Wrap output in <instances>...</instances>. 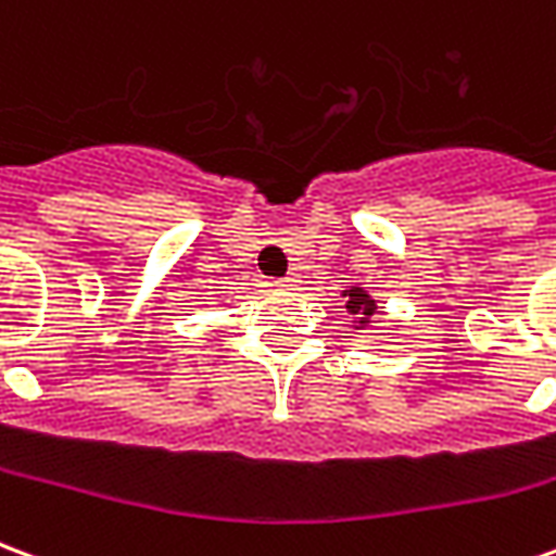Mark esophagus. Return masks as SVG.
<instances>
[{"instance_id":"34e87169","label":"esophagus","mask_w":556,"mask_h":556,"mask_svg":"<svg viewBox=\"0 0 556 556\" xmlns=\"http://www.w3.org/2000/svg\"><path fill=\"white\" fill-rule=\"evenodd\" d=\"M274 286H277V289H294V286H298V279H294V277L274 279Z\"/></svg>"}]
</instances>
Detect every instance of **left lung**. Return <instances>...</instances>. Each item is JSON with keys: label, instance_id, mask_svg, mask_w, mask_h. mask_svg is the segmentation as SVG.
<instances>
[{"label": "left lung", "instance_id": "8db88e82", "mask_svg": "<svg viewBox=\"0 0 556 556\" xmlns=\"http://www.w3.org/2000/svg\"><path fill=\"white\" fill-rule=\"evenodd\" d=\"M342 298H349V301H345V309H349L351 315H357V321H361V325H369V318H372L375 309H378L372 298H369L363 289H357V286L345 291Z\"/></svg>", "mask_w": 556, "mask_h": 556}]
</instances>
